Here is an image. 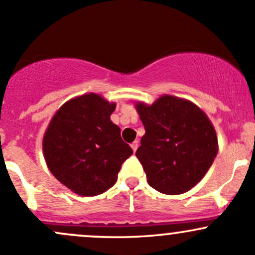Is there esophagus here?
Wrapping results in <instances>:
<instances>
[{
    "instance_id": "esophagus-1",
    "label": "esophagus",
    "mask_w": 255,
    "mask_h": 255,
    "mask_svg": "<svg viewBox=\"0 0 255 255\" xmlns=\"http://www.w3.org/2000/svg\"><path fill=\"white\" fill-rule=\"evenodd\" d=\"M138 145H139V144H138V141H136V140H134L132 144H130V146H132L133 151H136V149H138Z\"/></svg>"
}]
</instances>
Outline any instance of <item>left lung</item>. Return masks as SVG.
Returning a JSON list of instances; mask_svg holds the SVG:
<instances>
[{"instance_id": "8db88e82", "label": "left lung", "mask_w": 255, "mask_h": 255, "mask_svg": "<svg viewBox=\"0 0 255 255\" xmlns=\"http://www.w3.org/2000/svg\"><path fill=\"white\" fill-rule=\"evenodd\" d=\"M145 134L135 155L148 183L163 194H182L208 172L218 154L215 129L191 101L165 95L136 105Z\"/></svg>"}]
</instances>
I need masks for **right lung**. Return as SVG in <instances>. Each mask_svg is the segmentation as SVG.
I'll return each instance as SVG.
<instances>
[{
    "mask_svg": "<svg viewBox=\"0 0 255 255\" xmlns=\"http://www.w3.org/2000/svg\"><path fill=\"white\" fill-rule=\"evenodd\" d=\"M115 104L87 94L56 112L44 135L42 149L52 175L79 195H98L117 181L133 150L121 138L110 116Z\"/></svg>",
    "mask_w": 255,
    "mask_h": 255,
    "instance_id": "obj_1",
    "label": "right lung"
}]
</instances>
